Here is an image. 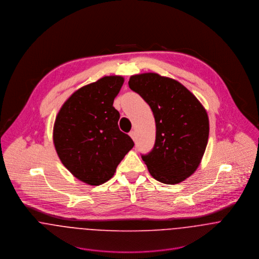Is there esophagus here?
<instances>
[{
  "label": "esophagus",
  "instance_id": "1",
  "mask_svg": "<svg viewBox=\"0 0 259 259\" xmlns=\"http://www.w3.org/2000/svg\"><path fill=\"white\" fill-rule=\"evenodd\" d=\"M130 137H131L134 141H136V132H135V131H132V132L130 133Z\"/></svg>",
  "mask_w": 259,
  "mask_h": 259
}]
</instances>
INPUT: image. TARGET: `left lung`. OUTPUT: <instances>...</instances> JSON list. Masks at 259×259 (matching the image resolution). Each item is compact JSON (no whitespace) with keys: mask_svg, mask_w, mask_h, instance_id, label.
I'll return each instance as SVG.
<instances>
[{"mask_svg":"<svg viewBox=\"0 0 259 259\" xmlns=\"http://www.w3.org/2000/svg\"><path fill=\"white\" fill-rule=\"evenodd\" d=\"M128 85L148 103L155 119L154 147L142 156L150 176L165 185L184 182L199 166L207 146L206 110L171 77L156 73L134 74Z\"/></svg>","mask_w":259,"mask_h":259,"instance_id":"8db88e82","label":"left lung"}]
</instances>
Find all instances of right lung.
Instances as JSON below:
<instances>
[{"mask_svg":"<svg viewBox=\"0 0 259 259\" xmlns=\"http://www.w3.org/2000/svg\"><path fill=\"white\" fill-rule=\"evenodd\" d=\"M124 78L106 75L76 90L56 116L53 142L62 163L78 181L100 185L134 148L118 128L119 112L112 105Z\"/></svg>","mask_w":259,"mask_h":259,"instance_id":"add662e5","label":"right lung"}]
</instances>
